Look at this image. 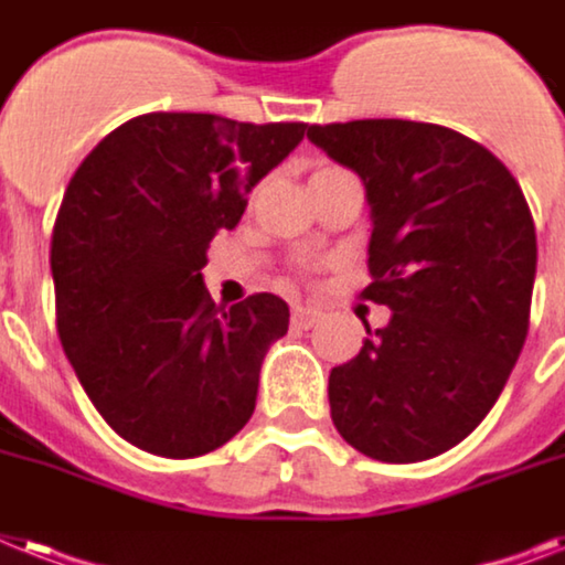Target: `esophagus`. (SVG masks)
Instances as JSON below:
<instances>
[{
	"instance_id": "1",
	"label": "esophagus",
	"mask_w": 565,
	"mask_h": 565,
	"mask_svg": "<svg viewBox=\"0 0 565 565\" xmlns=\"http://www.w3.org/2000/svg\"><path fill=\"white\" fill-rule=\"evenodd\" d=\"M319 319H322V313H319L316 307H305V305L292 307V324H296V328H301V330L313 328Z\"/></svg>"
}]
</instances>
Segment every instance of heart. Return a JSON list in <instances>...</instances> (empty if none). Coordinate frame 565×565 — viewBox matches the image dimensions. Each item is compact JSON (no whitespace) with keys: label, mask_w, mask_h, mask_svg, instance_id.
<instances>
[{"label":"heart","mask_w":565,"mask_h":565,"mask_svg":"<svg viewBox=\"0 0 565 565\" xmlns=\"http://www.w3.org/2000/svg\"><path fill=\"white\" fill-rule=\"evenodd\" d=\"M330 171H339V168H322V171H316V173H330ZM313 173V177H316Z\"/></svg>","instance_id":"1"}]
</instances>
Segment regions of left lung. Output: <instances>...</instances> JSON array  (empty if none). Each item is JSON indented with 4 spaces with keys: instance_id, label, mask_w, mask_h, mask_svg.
Wrapping results in <instances>:
<instances>
[{
    "instance_id": "left-lung-1",
    "label": "left lung",
    "mask_w": 565,
    "mask_h": 565,
    "mask_svg": "<svg viewBox=\"0 0 565 565\" xmlns=\"http://www.w3.org/2000/svg\"><path fill=\"white\" fill-rule=\"evenodd\" d=\"M371 205L360 354L330 371V417L362 456L412 465L447 452L505 388L531 319L536 232L520 182L479 141L441 124H313Z\"/></svg>"
}]
</instances>
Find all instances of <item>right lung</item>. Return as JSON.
I'll return each instance as SVG.
<instances>
[{"mask_svg": "<svg viewBox=\"0 0 565 565\" xmlns=\"http://www.w3.org/2000/svg\"><path fill=\"white\" fill-rule=\"evenodd\" d=\"M305 130L148 113L68 179L52 232L57 333L92 406L132 447L205 456L255 412L260 362L290 307L273 292L214 305L205 249Z\"/></svg>", "mask_w": 565, "mask_h": 565, "instance_id": "obj_1", "label": "right lung"}]
</instances>
